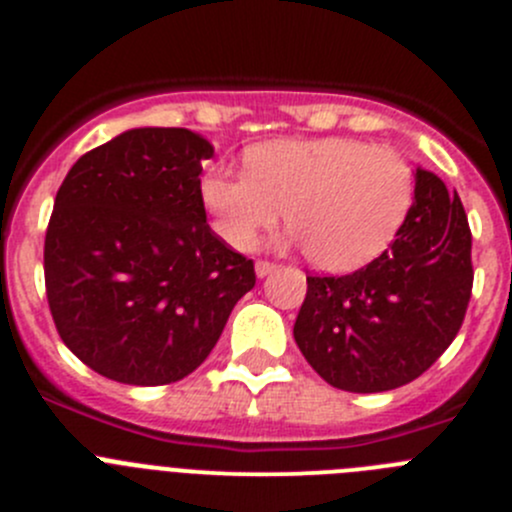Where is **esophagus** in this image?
<instances>
[{"instance_id":"obj_1","label":"esophagus","mask_w":512,"mask_h":512,"mask_svg":"<svg viewBox=\"0 0 512 512\" xmlns=\"http://www.w3.org/2000/svg\"><path fill=\"white\" fill-rule=\"evenodd\" d=\"M277 270V265L275 262H270V260H260L255 265V272H257V277H267V275H272V272Z\"/></svg>"}]
</instances>
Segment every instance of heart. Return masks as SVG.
I'll return each mask as SVG.
<instances>
[{"instance_id": "b5f03b06", "label": "heart", "mask_w": 512, "mask_h": 512, "mask_svg": "<svg viewBox=\"0 0 512 512\" xmlns=\"http://www.w3.org/2000/svg\"><path fill=\"white\" fill-rule=\"evenodd\" d=\"M250 170L213 168L200 193L227 245L247 250L285 218L322 270L366 265L391 245L416 175L394 148L356 138H285L252 148Z\"/></svg>"}]
</instances>
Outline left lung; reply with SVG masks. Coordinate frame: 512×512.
<instances>
[{
    "label": "left lung",
    "mask_w": 512,
    "mask_h": 512,
    "mask_svg": "<svg viewBox=\"0 0 512 512\" xmlns=\"http://www.w3.org/2000/svg\"><path fill=\"white\" fill-rule=\"evenodd\" d=\"M471 289V227L461 198L416 168L414 205L389 250L352 275L307 277L294 342L337 389H399L451 347Z\"/></svg>",
    "instance_id": "obj_1"
}]
</instances>
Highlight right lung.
<instances>
[{
  "mask_svg": "<svg viewBox=\"0 0 512 512\" xmlns=\"http://www.w3.org/2000/svg\"><path fill=\"white\" fill-rule=\"evenodd\" d=\"M213 146L188 128H133L69 170L44 240L61 342L121 384L198 369L255 265L208 225L200 173Z\"/></svg>",
  "mask_w": 512,
  "mask_h": 512,
  "instance_id": "obj_1",
  "label": "right lung"
}]
</instances>
